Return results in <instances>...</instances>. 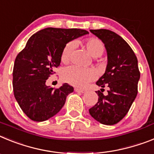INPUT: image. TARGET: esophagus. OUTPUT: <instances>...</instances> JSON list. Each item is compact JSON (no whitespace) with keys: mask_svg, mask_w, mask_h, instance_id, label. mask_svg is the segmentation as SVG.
<instances>
[{"mask_svg":"<svg viewBox=\"0 0 154 154\" xmlns=\"http://www.w3.org/2000/svg\"><path fill=\"white\" fill-rule=\"evenodd\" d=\"M74 91H75L76 92H78V93H85L86 91L85 90H83V89H79V88H75L74 89Z\"/></svg>","mask_w":154,"mask_h":154,"instance_id":"1","label":"esophagus"}]
</instances>
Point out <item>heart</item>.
I'll return each instance as SVG.
<instances>
[{
    "instance_id": "obj_1",
    "label": "heart",
    "mask_w": 154,
    "mask_h": 154,
    "mask_svg": "<svg viewBox=\"0 0 154 154\" xmlns=\"http://www.w3.org/2000/svg\"><path fill=\"white\" fill-rule=\"evenodd\" d=\"M87 51L93 57H101L105 52V45L101 40L96 38H88L84 42ZM74 48L73 42L65 45L61 53V61L64 63L69 62L70 56ZM63 81L76 87H85L95 77V72L91 69L79 67L77 66H69L63 70L61 74Z\"/></svg>"
}]
</instances>
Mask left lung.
Here are the masks:
<instances>
[{
  "mask_svg": "<svg viewBox=\"0 0 154 154\" xmlns=\"http://www.w3.org/2000/svg\"><path fill=\"white\" fill-rule=\"evenodd\" d=\"M90 31L105 44L108 64L96 82L101 88L96 91L98 101L89 113L100 123L115 125L128 113L138 93V60L129 44L116 32L108 29ZM105 86L108 88L107 96L102 93Z\"/></svg>",
  "mask_w": 154,
  "mask_h": 154,
  "instance_id": "8db88e82",
  "label": "left lung"
}]
</instances>
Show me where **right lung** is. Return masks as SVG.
I'll return each mask as SVG.
<instances>
[{
    "label": "right lung",
    "instance_id": "add662e5",
    "mask_svg": "<svg viewBox=\"0 0 154 154\" xmlns=\"http://www.w3.org/2000/svg\"><path fill=\"white\" fill-rule=\"evenodd\" d=\"M77 29L46 28L32 35L16 57L13 91L21 110L30 119L43 122L57 114L73 88L65 83L60 88L46 86V80L60 66L66 43L88 34Z\"/></svg>",
    "mask_w": 154,
    "mask_h": 154
}]
</instances>
